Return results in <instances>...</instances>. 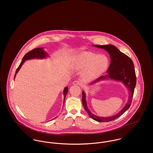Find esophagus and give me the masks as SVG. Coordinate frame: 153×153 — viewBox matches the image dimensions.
Wrapping results in <instances>:
<instances>
[{
	"label": "esophagus",
	"mask_w": 153,
	"mask_h": 153,
	"mask_svg": "<svg viewBox=\"0 0 153 153\" xmlns=\"http://www.w3.org/2000/svg\"><path fill=\"white\" fill-rule=\"evenodd\" d=\"M72 84H73L74 85H81V82L79 81H78V80L74 81Z\"/></svg>",
	"instance_id": "esophagus-1"
}]
</instances>
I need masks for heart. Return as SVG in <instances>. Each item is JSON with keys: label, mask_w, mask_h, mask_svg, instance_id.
Returning a JSON list of instances; mask_svg holds the SVG:
<instances>
[{"label": "heart", "mask_w": 153, "mask_h": 153, "mask_svg": "<svg viewBox=\"0 0 153 153\" xmlns=\"http://www.w3.org/2000/svg\"><path fill=\"white\" fill-rule=\"evenodd\" d=\"M72 65L77 70L84 69L82 73L84 79L93 81L106 71L109 65V60L105 55H98L91 52L84 51L73 57Z\"/></svg>", "instance_id": "heart-1"}]
</instances>
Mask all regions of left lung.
<instances>
[{"label":"left lung","instance_id":"obj_1","mask_svg":"<svg viewBox=\"0 0 153 153\" xmlns=\"http://www.w3.org/2000/svg\"><path fill=\"white\" fill-rule=\"evenodd\" d=\"M95 47L105 50L110 56L111 63L107 70V74L105 76H101L94 82L90 83L92 85L95 83L103 80L111 79L113 81L122 82L128 91V101L124 107L117 114L110 116L102 117L96 115L90 111L88 108L86 95L84 91H82V104L88 115L94 120L98 122H108L114 120L123 115L131 105L132 99L134 94V91L136 85V75L133 62L131 59L124 53L121 52L117 48L112 45H93Z\"/></svg>","mask_w":153,"mask_h":153}]
</instances>
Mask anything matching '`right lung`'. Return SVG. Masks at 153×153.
Wrapping results in <instances>:
<instances>
[{"mask_svg": "<svg viewBox=\"0 0 153 153\" xmlns=\"http://www.w3.org/2000/svg\"><path fill=\"white\" fill-rule=\"evenodd\" d=\"M48 57H49L48 54L44 51V48H35V49L32 50L31 51L28 52L23 56V58L22 59V62H21L20 65L18 66V68H17V69L16 71V73H15V76H14V79L15 78V76H16L17 73L18 72V71L21 69L22 65L23 64V63L26 60H29V59H45V58H46ZM68 88L66 87L64 88V91H63L64 103L65 100L66 96V94L68 93Z\"/></svg>", "mask_w": 153, "mask_h": 153, "instance_id": "1", "label": "right lung"}]
</instances>
